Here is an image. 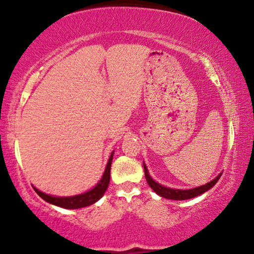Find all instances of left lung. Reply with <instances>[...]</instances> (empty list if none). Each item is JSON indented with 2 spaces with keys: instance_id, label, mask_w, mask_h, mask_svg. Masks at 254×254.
I'll return each mask as SVG.
<instances>
[{
  "instance_id": "1",
  "label": "left lung",
  "mask_w": 254,
  "mask_h": 254,
  "mask_svg": "<svg viewBox=\"0 0 254 254\" xmlns=\"http://www.w3.org/2000/svg\"><path fill=\"white\" fill-rule=\"evenodd\" d=\"M144 164V171H145V178H146V181L150 187L153 189L154 192H157L158 195H160L161 197H165V198H168V200H175V201H181V200H189V198H192V197H196V196L203 194L209 189H211L214 186L216 185V182L218 181V179L221 178V174H218L217 177H216L214 180H211L210 182H208V184H205L203 186H200V187H195V188H191V189H174V188H168V187H165V186H162L160 184H158L157 181H154L152 177L148 173V170L146 167V165Z\"/></svg>"
}]
</instances>
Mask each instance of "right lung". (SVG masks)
Here are the masks:
<instances>
[{
	"label": "right lung",
	"instance_id": "1",
	"mask_svg": "<svg viewBox=\"0 0 254 254\" xmlns=\"http://www.w3.org/2000/svg\"><path fill=\"white\" fill-rule=\"evenodd\" d=\"M114 157V151L111 152L109 160L107 162L106 170L101 178V180L97 182L95 187L89 189L88 191H84L82 194L74 195V196H53L50 194H45V192L40 191L39 189H37L35 186H32L35 191L38 194L44 201L49 202V203L57 205V207L65 208V209H80L83 207H88V205H92L100 200L101 197L106 192L108 186H109L110 181V167H111V161H113Z\"/></svg>",
	"mask_w": 254,
	"mask_h": 254
}]
</instances>
